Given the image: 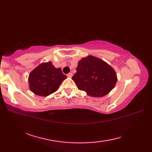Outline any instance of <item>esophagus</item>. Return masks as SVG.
Wrapping results in <instances>:
<instances>
[{
  "label": "esophagus",
  "mask_w": 152,
  "mask_h": 152,
  "mask_svg": "<svg viewBox=\"0 0 152 152\" xmlns=\"http://www.w3.org/2000/svg\"><path fill=\"white\" fill-rule=\"evenodd\" d=\"M72 76H73V74H72V73H71V72H70V73L67 74V76L69 77V78H72Z\"/></svg>",
  "instance_id": "1"
}]
</instances>
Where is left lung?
<instances>
[{"instance_id":"8db88e82","label":"left lung","mask_w":152,"mask_h":152,"mask_svg":"<svg viewBox=\"0 0 152 152\" xmlns=\"http://www.w3.org/2000/svg\"><path fill=\"white\" fill-rule=\"evenodd\" d=\"M78 89L93 97H102L110 92L118 81L115 70L104 61L93 56L79 61L72 77Z\"/></svg>"}]
</instances>
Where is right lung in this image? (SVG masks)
Wrapping results in <instances>:
<instances>
[{
  "label": "right lung",
  "instance_id": "1",
  "mask_svg": "<svg viewBox=\"0 0 152 152\" xmlns=\"http://www.w3.org/2000/svg\"><path fill=\"white\" fill-rule=\"evenodd\" d=\"M67 78L60 68L55 67L51 61L42 63L28 75V86L34 94L41 96L50 95L59 89Z\"/></svg>",
  "mask_w": 152,
  "mask_h": 152
}]
</instances>
